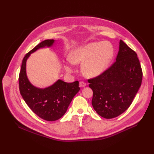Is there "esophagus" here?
<instances>
[{"label": "esophagus", "mask_w": 154, "mask_h": 154, "mask_svg": "<svg viewBox=\"0 0 154 154\" xmlns=\"http://www.w3.org/2000/svg\"><path fill=\"white\" fill-rule=\"evenodd\" d=\"M86 85H87V84L85 82H83V81H81V82L79 83V86L81 87H85Z\"/></svg>", "instance_id": "34e87169"}]
</instances>
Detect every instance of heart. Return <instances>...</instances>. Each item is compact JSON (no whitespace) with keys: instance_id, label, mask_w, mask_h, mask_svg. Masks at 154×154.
Masks as SVG:
<instances>
[{"instance_id":"b5f03b06","label":"heart","mask_w":154,"mask_h":154,"mask_svg":"<svg viewBox=\"0 0 154 154\" xmlns=\"http://www.w3.org/2000/svg\"><path fill=\"white\" fill-rule=\"evenodd\" d=\"M113 54V48L109 42H94L75 49L69 55V60L73 64H83V74L87 77L93 78L106 70ZM64 68L67 73L73 71L68 64H65Z\"/></svg>"}]
</instances>
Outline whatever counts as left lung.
<instances>
[{
	"label": "left lung",
	"mask_w": 154,
	"mask_h": 154,
	"mask_svg": "<svg viewBox=\"0 0 154 154\" xmlns=\"http://www.w3.org/2000/svg\"><path fill=\"white\" fill-rule=\"evenodd\" d=\"M116 61L99 76L88 80L93 91L92 105L104 119H113L128 109L140 89L142 71L136 52L120 40Z\"/></svg>",
	"instance_id": "obj_1"
}]
</instances>
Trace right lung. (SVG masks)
I'll use <instances>...</instances> for the list:
<instances>
[{
	"instance_id": "right-lung-1",
	"label": "right lung",
	"mask_w": 154,
	"mask_h": 154,
	"mask_svg": "<svg viewBox=\"0 0 154 154\" xmlns=\"http://www.w3.org/2000/svg\"><path fill=\"white\" fill-rule=\"evenodd\" d=\"M54 40H46L38 44L25 55L19 75V89L26 103L41 119L55 121L63 116L72 99L80 90L79 81L66 83L58 79L52 85L41 89L34 86L26 75V61L31 54L40 48L51 47Z\"/></svg>"
}]
</instances>
